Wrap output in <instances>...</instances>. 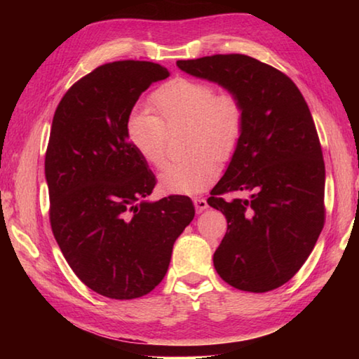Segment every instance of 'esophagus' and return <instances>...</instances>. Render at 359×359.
Returning a JSON list of instances; mask_svg holds the SVG:
<instances>
[{"label": "esophagus", "instance_id": "esophagus-1", "mask_svg": "<svg viewBox=\"0 0 359 359\" xmlns=\"http://www.w3.org/2000/svg\"><path fill=\"white\" fill-rule=\"evenodd\" d=\"M193 203H194V208H196V212H203L209 208V204L204 198H194Z\"/></svg>", "mask_w": 359, "mask_h": 359}]
</instances>
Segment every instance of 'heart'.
Returning <instances> with one entry per match:
<instances>
[{
  "instance_id": "1",
  "label": "heart",
  "mask_w": 359,
  "mask_h": 359,
  "mask_svg": "<svg viewBox=\"0 0 359 359\" xmlns=\"http://www.w3.org/2000/svg\"><path fill=\"white\" fill-rule=\"evenodd\" d=\"M154 115L137 112L126 125V137L151 168L166 161L168 133L187 128L185 160L168 165L160 175L168 193L196 194L220 172L218 156L234 154L244 135L245 107L233 90L217 92L215 85L190 77H175L150 96Z\"/></svg>"
}]
</instances>
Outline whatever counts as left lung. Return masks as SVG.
<instances>
[{"instance_id":"left-lung-1","label":"left lung","mask_w":359,"mask_h":359,"mask_svg":"<svg viewBox=\"0 0 359 359\" xmlns=\"http://www.w3.org/2000/svg\"><path fill=\"white\" fill-rule=\"evenodd\" d=\"M188 74L241 96L245 128L209 205L228 229L214 266L231 287L266 293L287 283L313 250L325 224V161L299 88L272 66L242 53L179 60ZM233 192L245 198L228 200Z\"/></svg>"}]
</instances>
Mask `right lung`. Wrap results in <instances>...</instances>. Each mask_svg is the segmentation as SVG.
I'll list each match as a JSON object with an SVG mask.
<instances>
[{"label":"right lung","mask_w":359,"mask_h":359,"mask_svg":"<svg viewBox=\"0 0 359 359\" xmlns=\"http://www.w3.org/2000/svg\"><path fill=\"white\" fill-rule=\"evenodd\" d=\"M169 77L137 60L106 63L72 85L53 115L46 151L52 233L71 269L111 299L150 293L194 217L191 199L142 201L155 175L126 137L142 92Z\"/></svg>","instance_id":"obj_1"}]
</instances>
